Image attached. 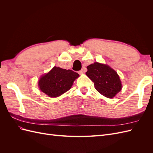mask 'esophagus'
Masks as SVG:
<instances>
[{"label": "esophagus", "instance_id": "esophagus-1", "mask_svg": "<svg viewBox=\"0 0 153 153\" xmlns=\"http://www.w3.org/2000/svg\"><path fill=\"white\" fill-rule=\"evenodd\" d=\"M84 73V70H83V69H81L80 71H78V73H79L80 75H82V74Z\"/></svg>", "mask_w": 153, "mask_h": 153}]
</instances>
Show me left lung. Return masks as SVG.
Masks as SVG:
<instances>
[{
  "instance_id": "1",
  "label": "left lung",
  "mask_w": 153,
  "mask_h": 153,
  "mask_svg": "<svg viewBox=\"0 0 153 153\" xmlns=\"http://www.w3.org/2000/svg\"><path fill=\"white\" fill-rule=\"evenodd\" d=\"M86 75L94 82L100 94L112 98L121 90L122 84L117 72L105 64L94 62L87 67Z\"/></svg>"
}]
</instances>
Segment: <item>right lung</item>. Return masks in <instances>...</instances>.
<instances>
[{
	"label": "right lung",
	"instance_id": "1",
	"mask_svg": "<svg viewBox=\"0 0 153 153\" xmlns=\"http://www.w3.org/2000/svg\"><path fill=\"white\" fill-rule=\"evenodd\" d=\"M79 75L70 69L53 67L39 80L40 90L49 97L55 98L62 95L73 85V82Z\"/></svg>",
	"mask_w": 153,
	"mask_h": 153
}]
</instances>
